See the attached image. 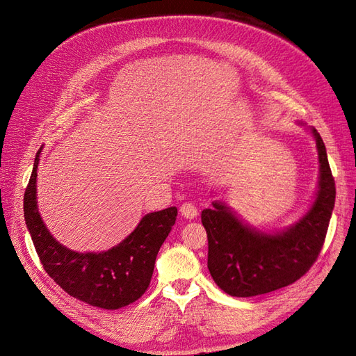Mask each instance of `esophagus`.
<instances>
[{
  "label": "esophagus",
  "mask_w": 356,
  "mask_h": 356,
  "mask_svg": "<svg viewBox=\"0 0 356 356\" xmlns=\"http://www.w3.org/2000/svg\"><path fill=\"white\" fill-rule=\"evenodd\" d=\"M179 212H181V215H182V217H184V218L191 220V218H195L196 215H197V208H196L195 203L186 202V203H182V207H181Z\"/></svg>",
  "instance_id": "1"
}]
</instances>
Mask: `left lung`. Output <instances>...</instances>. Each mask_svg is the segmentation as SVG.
I'll return each mask as SVG.
<instances>
[{
	"label": "left lung",
	"instance_id": "obj_1",
	"mask_svg": "<svg viewBox=\"0 0 356 356\" xmlns=\"http://www.w3.org/2000/svg\"><path fill=\"white\" fill-rule=\"evenodd\" d=\"M319 157L318 193L305 217L282 232L264 233L243 224L222 202L202 211L208 233V268L224 293L254 297L288 286L314 266L324 245L336 202L327 149L315 127Z\"/></svg>",
	"mask_w": 356,
	"mask_h": 356
}]
</instances>
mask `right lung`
Masks as SVG:
<instances>
[{
  "mask_svg": "<svg viewBox=\"0 0 356 356\" xmlns=\"http://www.w3.org/2000/svg\"><path fill=\"white\" fill-rule=\"evenodd\" d=\"M41 148L24 196L26 227L46 273L65 293L90 306L115 310L134 303L152 281L156 257L177 220V208L147 213L124 241L108 251L75 252L60 245L37 208V169Z\"/></svg>",
  "mask_w": 356,
  "mask_h": 356,
  "instance_id": "1",
  "label": "right lung"
}]
</instances>
